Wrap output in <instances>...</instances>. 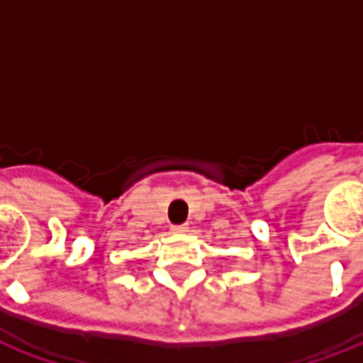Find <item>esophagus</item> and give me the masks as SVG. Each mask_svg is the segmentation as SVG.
Listing matches in <instances>:
<instances>
[{
	"mask_svg": "<svg viewBox=\"0 0 363 363\" xmlns=\"http://www.w3.org/2000/svg\"><path fill=\"white\" fill-rule=\"evenodd\" d=\"M171 231H173V233H184V231H189V223H177V225H171Z\"/></svg>",
	"mask_w": 363,
	"mask_h": 363,
	"instance_id": "esophagus-1",
	"label": "esophagus"
}]
</instances>
